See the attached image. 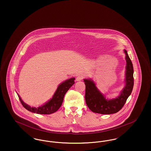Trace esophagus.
<instances>
[{
    "label": "esophagus",
    "mask_w": 151,
    "mask_h": 151,
    "mask_svg": "<svg viewBox=\"0 0 151 151\" xmlns=\"http://www.w3.org/2000/svg\"><path fill=\"white\" fill-rule=\"evenodd\" d=\"M83 76H80V75H79V76H78L77 77H76V81H81L82 79H83Z\"/></svg>",
    "instance_id": "esophagus-1"
}]
</instances>
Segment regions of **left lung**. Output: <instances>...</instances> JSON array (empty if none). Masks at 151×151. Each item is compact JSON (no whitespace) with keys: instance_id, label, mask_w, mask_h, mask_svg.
I'll return each instance as SVG.
<instances>
[{"instance_id":"obj_1","label":"left lung","mask_w":151,"mask_h":151,"mask_svg":"<svg viewBox=\"0 0 151 151\" xmlns=\"http://www.w3.org/2000/svg\"><path fill=\"white\" fill-rule=\"evenodd\" d=\"M124 52L127 62L126 86L117 98L109 100L105 99L97 89L93 81L90 79L84 80L86 84L85 99L86 105L94 113L101 114H110L117 113L123 107L131 93L134 86V68L127 51L124 50Z\"/></svg>"}]
</instances>
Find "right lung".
Masks as SVG:
<instances>
[{"instance_id": "right-lung-1", "label": "right lung", "mask_w": 151, "mask_h": 151, "mask_svg": "<svg viewBox=\"0 0 151 151\" xmlns=\"http://www.w3.org/2000/svg\"><path fill=\"white\" fill-rule=\"evenodd\" d=\"M74 80L75 78H71L60 84L58 87L56 92L50 100L49 101L43 106H40L38 108H31L30 106L22 101L19 94L17 95L22 106L29 111L40 114H50L57 111L61 106L65 94L74 84Z\"/></svg>"}]
</instances>
